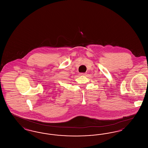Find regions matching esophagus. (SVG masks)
<instances>
[{
  "mask_svg": "<svg viewBox=\"0 0 148 148\" xmlns=\"http://www.w3.org/2000/svg\"><path fill=\"white\" fill-rule=\"evenodd\" d=\"M85 74H86L85 73H80L79 75H82V76H83V75H85Z\"/></svg>",
  "mask_w": 148,
  "mask_h": 148,
  "instance_id": "obj_1",
  "label": "esophagus"
}]
</instances>
